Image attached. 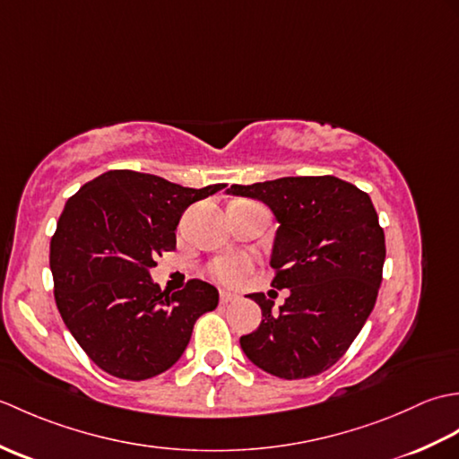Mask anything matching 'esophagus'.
<instances>
[{
	"instance_id": "esophagus-1",
	"label": "esophagus",
	"mask_w": 459,
	"mask_h": 459,
	"mask_svg": "<svg viewBox=\"0 0 459 459\" xmlns=\"http://www.w3.org/2000/svg\"><path fill=\"white\" fill-rule=\"evenodd\" d=\"M238 296L235 294V291L230 290H221V301L222 304H229V301H235Z\"/></svg>"
}]
</instances>
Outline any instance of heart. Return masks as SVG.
I'll list each match as a JSON object with an SVG mask.
<instances>
[{"instance_id": "heart-1", "label": "heart", "mask_w": 459, "mask_h": 459, "mask_svg": "<svg viewBox=\"0 0 459 459\" xmlns=\"http://www.w3.org/2000/svg\"><path fill=\"white\" fill-rule=\"evenodd\" d=\"M252 270V260L247 255H227L221 256L209 266L211 276L222 284H238Z\"/></svg>"}]
</instances>
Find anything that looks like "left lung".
I'll use <instances>...</instances> for the list:
<instances>
[{"mask_svg": "<svg viewBox=\"0 0 459 459\" xmlns=\"http://www.w3.org/2000/svg\"><path fill=\"white\" fill-rule=\"evenodd\" d=\"M229 195L264 203L278 230L272 286L290 290L284 306L250 294L262 321L240 337L266 373L296 380L324 373L345 355L375 307L386 256L373 201L333 175L230 185Z\"/></svg>", "mask_w": 459, "mask_h": 459, "instance_id": "8db88e82", "label": "left lung"}]
</instances>
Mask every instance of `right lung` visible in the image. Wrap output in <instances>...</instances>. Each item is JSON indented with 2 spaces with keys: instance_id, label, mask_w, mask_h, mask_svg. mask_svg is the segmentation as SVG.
Instances as JSON below:
<instances>
[{
  "instance_id": "right-lung-1",
  "label": "right lung",
  "mask_w": 459,
  "mask_h": 459,
  "mask_svg": "<svg viewBox=\"0 0 459 459\" xmlns=\"http://www.w3.org/2000/svg\"><path fill=\"white\" fill-rule=\"evenodd\" d=\"M222 187L114 169L66 201L51 238L55 301L76 343L108 375H161L187 349L195 321L219 306L209 281L191 280L169 294L150 270L155 256L175 250L183 211Z\"/></svg>"
}]
</instances>
